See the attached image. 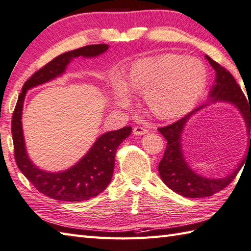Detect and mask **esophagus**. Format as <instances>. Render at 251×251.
I'll return each instance as SVG.
<instances>
[{"label":"esophagus","instance_id":"esophagus-1","mask_svg":"<svg viewBox=\"0 0 251 251\" xmlns=\"http://www.w3.org/2000/svg\"><path fill=\"white\" fill-rule=\"evenodd\" d=\"M134 134L136 136H141V135H146L149 132V130L147 128H145V127H141V126H136L134 127Z\"/></svg>","mask_w":251,"mask_h":251}]
</instances>
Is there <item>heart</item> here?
Returning <instances> with one entry per match:
<instances>
[{"instance_id":"heart-1","label":"heart","mask_w":251,"mask_h":251,"mask_svg":"<svg viewBox=\"0 0 251 251\" xmlns=\"http://www.w3.org/2000/svg\"><path fill=\"white\" fill-rule=\"evenodd\" d=\"M207 72L196 58L167 54L135 62L117 90L120 104L129 102L131 94L146 93L151 111L161 119H175L193 108L204 92Z\"/></svg>"}]
</instances>
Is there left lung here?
Masks as SVG:
<instances>
[{"label":"left lung","instance_id":"1","mask_svg":"<svg viewBox=\"0 0 251 251\" xmlns=\"http://www.w3.org/2000/svg\"><path fill=\"white\" fill-rule=\"evenodd\" d=\"M206 59L216 71L215 84L209 94L210 101L211 102L226 101V102L235 105L241 111L245 123H246L251 143V104H248L246 97H245L241 87L232 74L225 67L212 60L210 57L206 56ZM204 106L205 105H201L194 111L190 112L189 114H186L182 119L173 123V124L158 128V131L167 140L166 150H165L164 156L158 164L159 176H161L163 182L170 190L184 197H189V199H201V197L211 196L212 194L218 193L219 191L226 188L236 177L237 173L244 164L243 161L231 175L220 179H208L201 177V176L194 173L186 164L183 157L182 148H181V134L183 131L185 123L189 121L190 117Z\"/></svg>","mask_w":251,"mask_h":251}]
</instances>
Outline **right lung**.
I'll use <instances>...</instances> for the list:
<instances>
[{
	"label": "right lung",
	"mask_w": 251,
	"mask_h": 251,
	"mask_svg": "<svg viewBox=\"0 0 251 251\" xmlns=\"http://www.w3.org/2000/svg\"><path fill=\"white\" fill-rule=\"evenodd\" d=\"M109 49L106 44L87 45L61 54L37 70L26 81L16 103L12 116V135L16 164L25 177L42 194L57 201H83L99 195L109 185L114 170L117 148L130 135L131 127L101 135L81 161L60 173H47L32 164L26 154L21 125L24 100L26 90L50 81L65 72L73 58L96 57Z\"/></svg>",
	"instance_id": "add662e5"
}]
</instances>
